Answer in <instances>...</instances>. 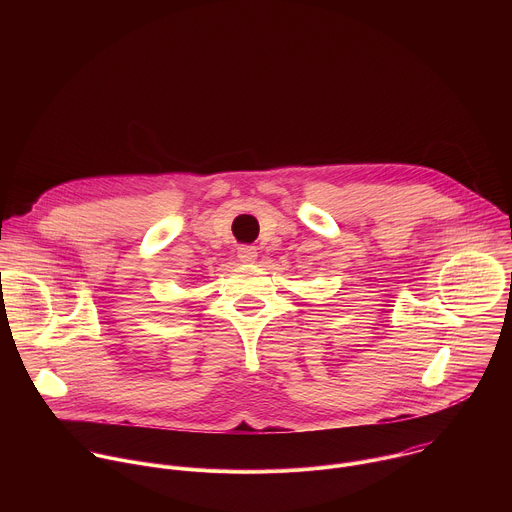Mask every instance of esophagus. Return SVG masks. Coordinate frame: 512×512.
<instances>
[{
  "instance_id": "34e87169",
  "label": "esophagus",
  "mask_w": 512,
  "mask_h": 512,
  "mask_svg": "<svg viewBox=\"0 0 512 512\" xmlns=\"http://www.w3.org/2000/svg\"><path fill=\"white\" fill-rule=\"evenodd\" d=\"M237 257L243 263H253L257 259V247H253V245H239L237 247Z\"/></svg>"
}]
</instances>
